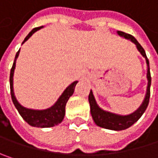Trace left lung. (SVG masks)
Here are the masks:
<instances>
[{
    "instance_id": "1",
    "label": "left lung",
    "mask_w": 158,
    "mask_h": 158,
    "mask_svg": "<svg viewBox=\"0 0 158 158\" xmlns=\"http://www.w3.org/2000/svg\"><path fill=\"white\" fill-rule=\"evenodd\" d=\"M118 35L130 40L133 42L137 50L140 52V54L145 58L146 66H147V73H146V78H147V87H146V93L144 96V99L143 101L142 104L140 107L134 112L127 114V115H120L117 113H113L108 110L102 109L98 104L97 102L94 98L92 90H90L89 94V102L90 106V113L92 116V119L94 123L102 128L113 130V131H122L129 128L132 126L135 123H136L140 117L143 115V113L145 111L148 103H149V98H150V86H151V75H150V68H149V61L147 59V56L145 55V51L141 47V45L137 42V40L131 35L123 33L122 31H117Z\"/></svg>"
}]
</instances>
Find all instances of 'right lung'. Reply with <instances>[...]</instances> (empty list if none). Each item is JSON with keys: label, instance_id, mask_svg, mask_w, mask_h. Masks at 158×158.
<instances>
[{"label": "right lung", "instance_id": "right-lung-1", "mask_svg": "<svg viewBox=\"0 0 158 158\" xmlns=\"http://www.w3.org/2000/svg\"><path fill=\"white\" fill-rule=\"evenodd\" d=\"M41 28H43V26L34 28L24 38L22 45L25 41H27L33 35V34H35L36 31L40 30ZM19 53H20V49L16 53L15 58L13 67L11 69V73H10L11 96H12V100H13V102H14L15 108L18 110V112L20 113V115L23 117V119L31 126L39 127V128H48V127H53V126L59 124L64 119L65 111H66L65 110L66 104H67L69 99L70 98V96H72V94L74 93V89H75V87H76L78 81H74L69 86H68L66 88V89L63 91V93L60 95V97L57 99V101L55 102V104L48 109L34 110V109L25 108L22 104L19 103V102L17 101L15 95V91H14V73H15V69L16 59L19 56Z\"/></svg>", "mask_w": 158, "mask_h": 158}]
</instances>
